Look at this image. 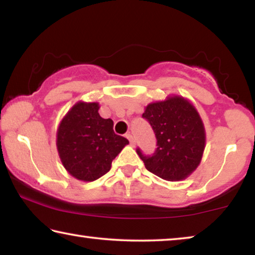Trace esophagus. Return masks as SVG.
I'll list each match as a JSON object with an SVG mask.
<instances>
[{
	"instance_id": "obj_1",
	"label": "esophagus",
	"mask_w": 255,
	"mask_h": 255,
	"mask_svg": "<svg viewBox=\"0 0 255 255\" xmlns=\"http://www.w3.org/2000/svg\"><path fill=\"white\" fill-rule=\"evenodd\" d=\"M126 137L128 138V140H129V143H130V145H135V138H133V136L131 135L130 132H128V133H126Z\"/></svg>"
}]
</instances>
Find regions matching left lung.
Returning <instances> with one entry per match:
<instances>
[{
    "label": "left lung",
    "mask_w": 255,
    "mask_h": 255,
    "mask_svg": "<svg viewBox=\"0 0 255 255\" xmlns=\"http://www.w3.org/2000/svg\"><path fill=\"white\" fill-rule=\"evenodd\" d=\"M148 122L156 137V149L139 155L150 173L167 181L187 178L199 165L205 149V128L191 103L173 97L150 103L141 116Z\"/></svg>",
    "instance_id": "8db88e82"
}]
</instances>
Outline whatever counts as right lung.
<instances>
[{"label":"right lung","mask_w":255,"mask_h":255,"mask_svg":"<svg viewBox=\"0 0 255 255\" xmlns=\"http://www.w3.org/2000/svg\"><path fill=\"white\" fill-rule=\"evenodd\" d=\"M96 102H79L60 123L57 149L68 173L94 181L110 171L111 163L129 141L114 131V122L99 115Z\"/></svg>","instance_id":"obj_1"}]
</instances>
